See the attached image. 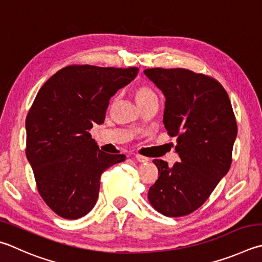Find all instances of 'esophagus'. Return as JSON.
<instances>
[{"label":"esophagus","instance_id":"1","mask_svg":"<svg viewBox=\"0 0 262 262\" xmlns=\"http://www.w3.org/2000/svg\"><path fill=\"white\" fill-rule=\"evenodd\" d=\"M135 159L137 161H140V163H147V161H150L149 158H146L144 156H141V155H136L135 156Z\"/></svg>","mask_w":262,"mask_h":262}]
</instances>
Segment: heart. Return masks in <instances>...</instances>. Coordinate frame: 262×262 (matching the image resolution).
I'll return each instance as SVG.
<instances>
[{
	"label": "heart",
	"mask_w": 262,
	"mask_h": 262,
	"mask_svg": "<svg viewBox=\"0 0 262 262\" xmlns=\"http://www.w3.org/2000/svg\"><path fill=\"white\" fill-rule=\"evenodd\" d=\"M133 95H134L135 101L140 106L144 105L147 102L157 101V96L154 90L144 83L136 84L134 89H133Z\"/></svg>",
	"instance_id": "1"
}]
</instances>
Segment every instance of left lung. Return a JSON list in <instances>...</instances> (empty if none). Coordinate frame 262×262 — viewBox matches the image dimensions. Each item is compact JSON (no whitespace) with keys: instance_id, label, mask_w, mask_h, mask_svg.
<instances>
[{"instance_id":"8db88e82","label":"left lung","mask_w":262,"mask_h":262,"mask_svg":"<svg viewBox=\"0 0 262 262\" xmlns=\"http://www.w3.org/2000/svg\"><path fill=\"white\" fill-rule=\"evenodd\" d=\"M144 74L166 97L164 125L177 137L181 163L155 159L159 178L147 193L155 210L184 216L201 207L228 173L237 136L229 96L210 75L187 69H147Z\"/></svg>"}]
</instances>
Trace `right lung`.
Masks as SVG:
<instances>
[{
  "label": "right lung",
  "instance_id": "add662e5",
  "mask_svg": "<svg viewBox=\"0 0 262 262\" xmlns=\"http://www.w3.org/2000/svg\"><path fill=\"white\" fill-rule=\"evenodd\" d=\"M139 69L69 65L37 93L26 117V156L37 191L57 215L82 217L97 202L104 170L126 159L102 152L92 139L110 98Z\"/></svg>",
  "mask_w": 262,
  "mask_h": 262
}]
</instances>
